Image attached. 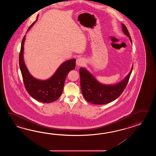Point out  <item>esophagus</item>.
Listing matches in <instances>:
<instances>
[{
    "label": "esophagus",
    "mask_w": 156,
    "mask_h": 156,
    "mask_svg": "<svg viewBox=\"0 0 156 156\" xmlns=\"http://www.w3.org/2000/svg\"><path fill=\"white\" fill-rule=\"evenodd\" d=\"M85 62V60L83 58H78L76 60V63L77 66H82L83 64Z\"/></svg>",
    "instance_id": "34e87169"
}]
</instances>
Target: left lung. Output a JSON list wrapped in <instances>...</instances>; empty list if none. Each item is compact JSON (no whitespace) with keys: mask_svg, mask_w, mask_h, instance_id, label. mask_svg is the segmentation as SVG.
Instances as JSON below:
<instances>
[{"mask_svg":"<svg viewBox=\"0 0 156 156\" xmlns=\"http://www.w3.org/2000/svg\"><path fill=\"white\" fill-rule=\"evenodd\" d=\"M122 31L128 37L132 43L131 37L126 27L122 23ZM133 65L129 73L124 79L115 84H104L98 81L93 74L85 68L80 69V86L85 99L88 102L96 105L110 103L116 99L123 93L129 79Z\"/></svg>","mask_w":156,"mask_h":156,"instance_id":"left-lung-1","label":"left lung"}]
</instances>
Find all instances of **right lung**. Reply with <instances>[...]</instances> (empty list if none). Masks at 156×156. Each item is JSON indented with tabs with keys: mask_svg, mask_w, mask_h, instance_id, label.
<instances>
[{
	"mask_svg": "<svg viewBox=\"0 0 156 156\" xmlns=\"http://www.w3.org/2000/svg\"><path fill=\"white\" fill-rule=\"evenodd\" d=\"M38 17V15L37 17L36 20L28 28L27 33L36 22ZM26 36V35L24 36L22 40L19 58L20 67L25 87L27 92L34 99L42 103L53 102L60 98L62 93L67 74L71 70L75 69L76 59L73 58L61 63L53 75L48 79H37L30 73L24 62V44Z\"/></svg>",
	"mask_w": 156,
	"mask_h": 156,
	"instance_id": "1",
	"label": "right lung"
}]
</instances>
